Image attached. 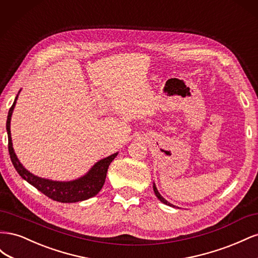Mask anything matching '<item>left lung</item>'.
I'll return each mask as SVG.
<instances>
[{
	"label": "left lung",
	"mask_w": 258,
	"mask_h": 258,
	"mask_svg": "<svg viewBox=\"0 0 258 258\" xmlns=\"http://www.w3.org/2000/svg\"><path fill=\"white\" fill-rule=\"evenodd\" d=\"M154 187V191H155V195H156V196H157V198L162 202V204H165V205H167V206H170V207H174L173 205H171L170 204V202H168L166 199H163V197L161 196V195L158 192V190H157V188H156V186L154 185L153 186Z\"/></svg>",
	"instance_id": "left-lung-1"
}]
</instances>
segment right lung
Masks as SVG:
<instances>
[{
  "label": "right lung",
  "instance_id": "add662e5",
  "mask_svg": "<svg viewBox=\"0 0 258 258\" xmlns=\"http://www.w3.org/2000/svg\"><path fill=\"white\" fill-rule=\"evenodd\" d=\"M17 97L15 99L12 107L10 108L9 115H7L6 130H7V135H9L10 157L15 169H16L19 175L22 178H25L28 183L33 185L37 190L43 192L45 196H47L48 198L54 201L66 202V204L68 202V204H70V202L83 201L96 196V195L103 187L108 166H110V163L117 156V153L98 161L96 165L91 168V170L87 174L79 179H75V181L56 182V181H50V179L41 178L33 175L32 173H30L29 171H27L22 167L13 148L12 137H11V117L13 114L15 104H16Z\"/></svg>",
  "mask_w": 258,
  "mask_h": 258
}]
</instances>
